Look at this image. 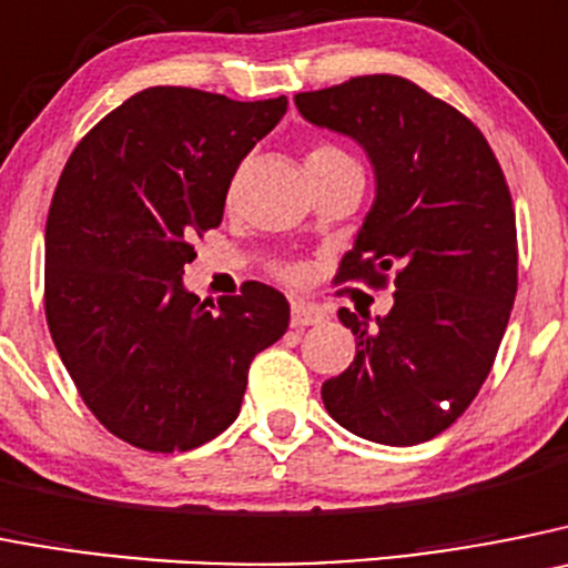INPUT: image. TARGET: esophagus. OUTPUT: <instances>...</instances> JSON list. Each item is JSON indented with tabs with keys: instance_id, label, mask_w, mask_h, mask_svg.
<instances>
[{
	"instance_id": "esophagus-1",
	"label": "esophagus",
	"mask_w": 568,
	"mask_h": 568,
	"mask_svg": "<svg viewBox=\"0 0 568 568\" xmlns=\"http://www.w3.org/2000/svg\"><path fill=\"white\" fill-rule=\"evenodd\" d=\"M326 318V312L318 304H310V301H295L293 315H290V324L295 329H304V326H315Z\"/></svg>"
}]
</instances>
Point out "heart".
Instances as JSON below:
<instances>
[{
    "label": "heart",
    "instance_id": "heart-1",
    "mask_svg": "<svg viewBox=\"0 0 568 568\" xmlns=\"http://www.w3.org/2000/svg\"><path fill=\"white\" fill-rule=\"evenodd\" d=\"M348 154L343 152L341 145H335V143H315L310 149V154H306V163L310 165H324V163H348ZM284 278H298V270H284Z\"/></svg>",
    "mask_w": 568,
    "mask_h": 568
}]
</instances>
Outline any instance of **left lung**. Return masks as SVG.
<instances>
[{"mask_svg": "<svg viewBox=\"0 0 568 568\" xmlns=\"http://www.w3.org/2000/svg\"><path fill=\"white\" fill-rule=\"evenodd\" d=\"M306 121L366 149L377 196L337 284L386 287L377 326L355 312L352 366L321 388L335 423L379 445H419L459 419L490 374L518 290L507 180L459 109L399 75H357L298 92Z\"/></svg>", "mask_w": 568, "mask_h": 568, "instance_id": "obj_1", "label": "left lung"}]
</instances>
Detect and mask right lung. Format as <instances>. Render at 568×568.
I'll return each instance as SVG.
<instances>
[{
	"mask_svg": "<svg viewBox=\"0 0 568 568\" xmlns=\"http://www.w3.org/2000/svg\"><path fill=\"white\" fill-rule=\"evenodd\" d=\"M284 112V95L149 87L83 134L61 171L44 233L47 326L87 408L140 450L220 436L253 357L287 332V298L267 284L220 306L182 287L191 239L220 227L239 163Z\"/></svg>",
	"mask_w": 568,
	"mask_h": 568,
	"instance_id": "obj_1",
	"label": "right lung"
}]
</instances>
